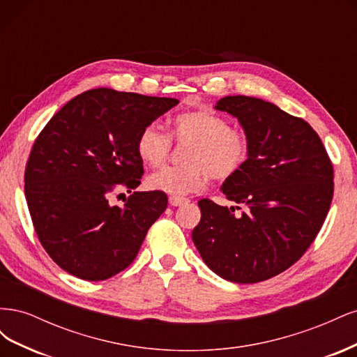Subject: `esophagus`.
<instances>
[{
    "label": "esophagus",
    "mask_w": 357,
    "mask_h": 357,
    "mask_svg": "<svg viewBox=\"0 0 357 357\" xmlns=\"http://www.w3.org/2000/svg\"><path fill=\"white\" fill-rule=\"evenodd\" d=\"M189 201L186 198H177V197H171L169 198V205L171 207H180L183 204H188Z\"/></svg>",
    "instance_id": "obj_1"
}]
</instances>
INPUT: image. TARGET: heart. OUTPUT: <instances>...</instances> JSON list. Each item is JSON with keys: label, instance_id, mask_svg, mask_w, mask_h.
Wrapping results in <instances>:
<instances>
[{"label": "heart", "instance_id": "obj_1", "mask_svg": "<svg viewBox=\"0 0 357 357\" xmlns=\"http://www.w3.org/2000/svg\"><path fill=\"white\" fill-rule=\"evenodd\" d=\"M171 137L180 143H190L185 158L189 165L162 168L147 177L146 185L177 198L202 190L210 174L218 180L235 176L250 152L244 132L229 128L225 117L205 109L172 119ZM135 147L139 160L156 168L168 158L171 138L156 123H150L138 134Z\"/></svg>", "mask_w": 357, "mask_h": 357}]
</instances>
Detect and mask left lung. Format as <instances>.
I'll list each match as a JSON object with an SVG mask.
<instances>
[{"label": "left lung", "instance_id": "8db88e82", "mask_svg": "<svg viewBox=\"0 0 357 357\" xmlns=\"http://www.w3.org/2000/svg\"><path fill=\"white\" fill-rule=\"evenodd\" d=\"M214 109L238 119L248 139L244 167L220 186L247 211L236 218L234 207L201 199L192 240L219 277L264 282L286 271L314 241L333 195L332 164L314 129L273 102L235 95Z\"/></svg>", "mask_w": 357, "mask_h": 357}]
</instances>
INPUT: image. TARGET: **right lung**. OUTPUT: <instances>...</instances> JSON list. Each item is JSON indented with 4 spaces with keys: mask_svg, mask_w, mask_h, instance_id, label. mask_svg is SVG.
I'll use <instances>...</instances> for the list:
<instances>
[{
    "mask_svg": "<svg viewBox=\"0 0 357 357\" xmlns=\"http://www.w3.org/2000/svg\"><path fill=\"white\" fill-rule=\"evenodd\" d=\"M177 104L91 89L43 129L28 159L25 197L41 245L63 271L100 282L132 264L168 204L164 192H132L144 174L137 137ZM122 188L132 197L123 208L110 206L111 193Z\"/></svg>",
    "mask_w": 357,
    "mask_h": 357,
    "instance_id": "obj_1",
    "label": "right lung"
}]
</instances>
